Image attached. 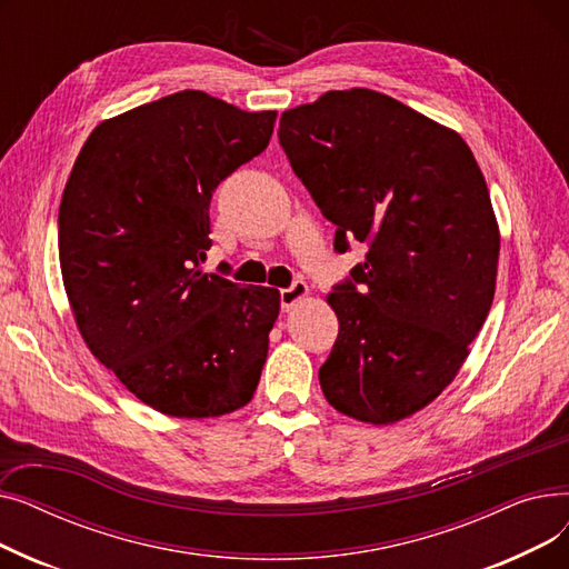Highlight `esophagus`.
<instances>
[{"mask_svg": "<svg viewBox=\"0 0 569 569\" xmlns=\"http://www.w3.org/2000/svg\"><path fill=\"white\" fill-rule=\"evenodd\" d=\"M305 297H309V286L305 281H292L290 288L281 290V307L290 311L297 302H302Z\"/></svg>", "mask_w": 569, "mask_h": 569, "instance_id": "34e87169", "label": "esophagus"}]
</instances>
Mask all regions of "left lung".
I'll use <instances>...</instances> for the list:
<instances>
[{
  "label": "left lung",
  "mask_w": 569,
  "mask_h": 569,
  "mask_svg": "<svg viewBox=\"0 0 569 569\" xmlns=\"http://www.w3.org/2000/svg\"><path fill=\"white\" fill-rule=\"evenodd\" d=\"M279 142L335 249L367 260L327 295L339 337L320 367L325 399L395 425L455 380L489 316L500 232L466 140L406 103L352 87L281 114Z\"/></svg>",
  "instance_id": "8db88e82"
}]
</instances>
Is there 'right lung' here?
Here are the masks:
<instances>
[{
  "label": "right lung",
  "instance_id": "1",
  "mask_svg": "<svg viewBox=\"0 0 569 569\" xmlns=\"http://www.w3.org/2000/svg\"><path fill=\"white\" fill-rule=\"evenodd\" d=\"M277 110L247 112L198 89L106 119L59 204V267L97 360L149 408L221 417L260 380L277 288H242L200 262L209 200L269 144Z\"/></svg>",
  "mask_w": 569,
  "mask_h": 569
}]
</instances>
